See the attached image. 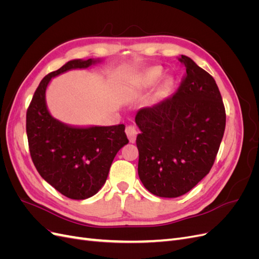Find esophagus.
Returning <instances> with one entry per match:
<instances>
[{
    "label": "esophagus",
    "instance_id": "obj_1",
    "mask_svg": "<svg viewBox=\"0 0 259 259\" xmlns=\"http://www.w3.org/2000/svg\"><path fill=\"white\" fill-rule=\"evenodd\" d=\"M125 133H126V136L130 140V143H135L136 142V137H137V131L135 128V126L133 125H128V126L125 128Z\"/></svg>",
    "mask_w": 259,
    "mask_h": 259
}]
</instances>
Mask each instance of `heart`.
<instances>
[{"label": "heart", "mask_w": 259, "mask_h": 259, "mask_svg": "<svg viewBox=\"0 0 259 259\" xmlns=\"http://www.w3.org/2000/svg\"><path fill=\"white\" fill-rule=\"evenodd\" d=\"M163 71L160 67H150L143 70L142 72L138 73L135 77L134 83H133V92L134 93H140L145 90L150 89L156 82L160 80L162 76ZM171 85V79L169 76L165 77L162 81V83L159 85V88L156 89L154 96L160 97L162 96L163 93H165Z\"/></svg>", "instance_id": "b5f03b06"}]
</instances>
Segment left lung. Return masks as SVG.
Listing matches in <instances>:
<instances>
[{
  "label": "left lung",
  "mask_w": 259,
  "mask_h": 259,
  "mask_svg": "<svg viewBox=\"0 0 259 259\" xmlns=\"http://www.w3.org/2000/svg\"><path fill=\"white\" fill-rule=\"evenodd\" d=\"M186 77L176 93L137 112L138 175L156 197L190 191L213 166L226 126L218 86L209 73L182 55Z\"/></svg>",
  "instance_id": "obj_1"
}]
</instances>
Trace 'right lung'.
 I'll use <instances>...</instances> for the list:
<instances>
[{"label": "right lung", "instance_id": "add662e5", "mask_svg": "<svg viewBox=\"0 0 259 259\" xmlns=\"http://www.w3.org/2000/svg\"><path fill=\"white\" fill-rule=\"evenodd\" d=\"M101 61L73 59L46 75L27 111V136L34 166L45 182L72 200L91 198L101 189L115 154L128 139L123 124L74 126L55 119L46 105V90L53 77Z\"/></svg>", "mask_w": 259, "mask_h": 259}]
</instances>
